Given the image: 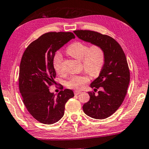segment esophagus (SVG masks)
<instances>
[{"instance_id": "esophagus-1", "label": "esophagus", "mask_w": 149, "mask_h": 149, "mask_svg": "<svg viewBox=\"0 0 149 149\" xmlns=\"http://www.w3.org/2000/svg\"><path fill=\"white\" fill-rule=\"evenodd\" d=\"M74 93L75 95H79V94L81 93V91H74Z\"/></svg>"}]
</instances>
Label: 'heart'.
I'll use <instances>...</instances> for the list:
<instances>
[{
    "mask_svg": "<svg viewBox=\"0 0 149 149\" xmlns=\"http://www.w3.org/2000/svg\"><path fill=\"white\" fill-rule=\"evenodd\" d=\"M67 52L74 58L81 61L84 70L93 77L99 74L105 61L104 49L98 45H93L88 47L85 43L77 41L68 46ZM63 55L56 52L52 59V65L55 71L58 74L63 73L62 62ZM90 81L88 74L72 75L67 81V86L70 88L82 89Z\"/></svg>",
    "mask_w": 149,
    "mask_h": 149,
    "instance_id": "heart-1",
    "label": "heart"
}]
</instances>
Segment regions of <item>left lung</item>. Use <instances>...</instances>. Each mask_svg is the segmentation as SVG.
<instances>
[{
	"label": "left lung",
	"instance_id": "obj_1",
	"mask_svg": "<svg viewBox=\"0 0 149 149\" xmlns=\"http://www.w3.org/2000/svg\"><path fill=\"white\" fill-rule=\"evenodd\" d=\"M78 37L102 47L105 61L100 75L91 84L95 91H101L96 95L88 92L90 100L84 103V113L95 119H104L111 116L122 104L130 82V70L127 58L117 41L109 35L88 30H77Z\"/></svg>",
	"mask_w": 149,
	"mask_h": 149
}]
</instances>
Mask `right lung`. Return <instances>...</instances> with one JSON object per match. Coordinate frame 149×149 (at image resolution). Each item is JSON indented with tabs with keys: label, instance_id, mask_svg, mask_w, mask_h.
Here are the masks:
<instances>
[{
	"label": "right lung",
	"instance_id": "obj_1",
	"mask_svg": "<svg viewBox=\"0 0 149 149\" xmlns=\"http://www.w3.org/2000/svg\"><path fill=\"white\" fill-rule=\"evenodd\" d=\"M75 36L70 32H50L30 44L20 64L19 87L22 102L29 113L42 124H54L64 115L65 106L74 97L70 89L55 96L49 91L56 71L52 59L56 51Z\"/></svg>",
	"mask_w": 149,
	"mask_h": 149
}]
</instances>
